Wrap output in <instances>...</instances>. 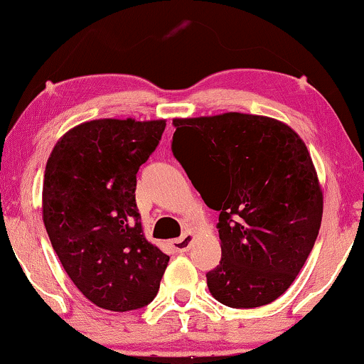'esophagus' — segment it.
I'll return each mask as SVG.
<instances>
[{
  "mask_svg": "<svg viewBox=\"0 0 364 364\" xmlns=\"http://www.w3.org/2000/svg\"><path fill=\"white\" fill-rule=\"evenodd\" d=\"M191 242H193V233L188 232L179 238H174V240L169 243V245H171V248L174 252H176V254H185V252L190 250Z\"/></svg>",
  "mask_w": 364,
  "mask_h": 364,
  "instance_id": "obj_1",
  "label": "esophagus"
}]
</instances>
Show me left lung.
<instances>
[{
	"label": "left lung",
	"instance_id": "left-lung-1",
	"mask_svg": "<svg viewBox=\"0 0 364 364\" xmlns=\"http://www.w3.org/2000/svg\"><path fill=\"white\" fill-rule=\"evenodd\" d=\"M173 154L220 213L222 260L206 274L216 301L260 307L291 287L323 220V190L304 141L277 119L227 112L173 119Z\"/></svg>",
	"mask_w": 364,
	"mask_h": 364
}]
</instances>
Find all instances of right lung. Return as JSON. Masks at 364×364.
<instances>
[{
    "label": "right lung",
    "mask_w": 364,
    "mask_h": 364,
    "mask_svg": "<svg viewBox=\"0 0 364 364\" xmlns=\"http://www.w3.org/2000/svg\"><path fill=\"white\" fill-rule=\"evenodd\" d=\"M166 121L95 119L60 137L45 168L43 223L77 289L102 309L134 311L159 291L169 257L146 240L136 174Z\"/></svg>",
    "instance_id": "1"
}]
</instances>
